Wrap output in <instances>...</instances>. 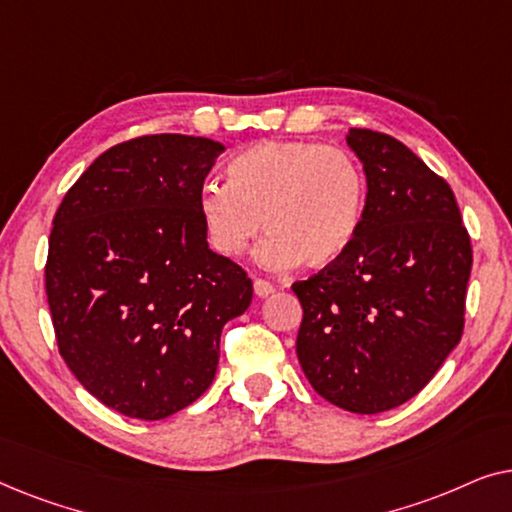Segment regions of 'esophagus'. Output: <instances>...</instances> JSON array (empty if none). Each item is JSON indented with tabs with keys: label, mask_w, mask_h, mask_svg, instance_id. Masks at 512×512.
Returning <instances> with one entry per match:
<instances>
[{
	"label": "esophagus",
	"mask_w": 512,
	"mask_h": 512,
	"mask_svg": "<svg viewBox=\"0 0 512 512\" xmlns=\"http://www.w3.org/2000/svg\"><path fill=\"white\" fill-rule=\"evenodd\" d=\"M272 291H275V286H272L270 282H265V279H254V293L258 298L270 296Z\"/></svg>",
	"instance_id": "1"
}]
</instances>
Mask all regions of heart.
I'll return each instance as SVG.
<instances>
[{"mask_svg":"<svg viewBox=\"0 0 512 512\" xmlns=\"http://www.w3.org/2000/svg\"><path fill=\"white\" fill-rule=\"evenodd\" d=\"M228 184L207 181L198 214L216 254L240 256L261 226L256 251L268 270L328 268L352 249L366 212V177L347 151L265 139L228 163Z\"/></svg>","mask_w":512,"mask_h":512,"instance_id":"1","label":"heart"}]
</instances>
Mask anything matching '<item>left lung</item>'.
I'll list each match as a JSON object with an SVG mask.
<instances>
[{"mask_svg": "<svg viewBox=\"0 0 512 512\" xmlns=\"http://www.w3.org/2000/svg\"><path fill=\"white\" fill-rule=\"evenodd\" d=\"M366 212L352 249L305 282L296 352L319 396L359 415L422 391L464 333L473 249L450 184L408 146L352 128Z\"/></svg>", "mask_w": 512, "mask_h": 512, "instance_id": "obj_1", "label": "left lung"}]
</instances>
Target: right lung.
<instances>
[{
	"label": "right lung",
	"instance_id": "add662e5",
	"mask_svg": "<svg viewBox=\"0 0 512 512\" xmlns=\"http://www.w3.org/2000/svg\"><path fill=\"white\" fill-rule=\"evenodd\" d=\"M223 144L146 135L111 146L62 198L46 296L60 356L107 408L165 419L205 394L226 321L254 286L209 249L198 193Z\"/></svg>",
	"mask_w": 512,
	"mask_h": 512
}]
</instances>
